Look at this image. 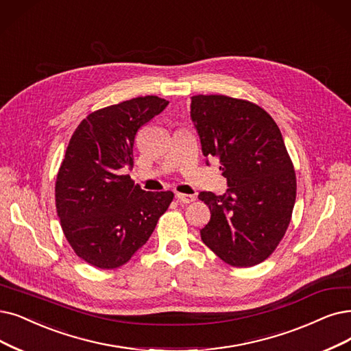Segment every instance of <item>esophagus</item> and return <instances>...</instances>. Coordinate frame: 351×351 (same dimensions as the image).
<instances>
[{
    "label": "esophagus",
    "instance_id": "34e87169",
    "mask_svg": "<svg viewBox=\"0 0 351 351\" xmlns=\"http://www.w3.org/2000/svg\"><path fill=\"white\" fill-rule=\"evenodd\" d=\"M177 199H178L180 203H184V204L191 203V202L195 200L193 194H184V193H177Z\"/></svg>",
    "mask_w": 351,
    "mask_h": 351
}]
</instances>
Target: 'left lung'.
<instances>
[{
	"label": "left lung",
	"mask_w": 351,
	"mask_h": 351,
	"mask_svg": "<svg viewBox=\"0 0 351 351\" xmlns=\"http://www.w3.org/2000/svg\"><path fill=\"white\" fill-rule=\"evenodd\" d=\"M190 117L202 152L220 161L223 195L202 191L212 217L203 243L226 263L263 262L284 237L297 195L293 165L278 125L261 106L224 95L191 96Z\"/></svg>",
	"instance_id": "8db88e82"
}]
</instances>
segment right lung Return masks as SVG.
Segmentation results:
<instances>
[{
  "label": "right lung",
  "instance_id": "add662e5",
  "mask_svg": "<svg viewBox=\"0 0 351 351\" xmlns=\"http://www.w3.org/2000/svg\"><path fill=\"white\" fill-rule=\"evenodd\" d=\"M168 101L139 96L99 109L80 122L56 180V208L67 242L95 268L114 269L144 246L171 191H145L122 170L134 165L138 130Z\"/></svg>",
  "mask_w": 351,
  "mask_h": 351
}]
</instances>
